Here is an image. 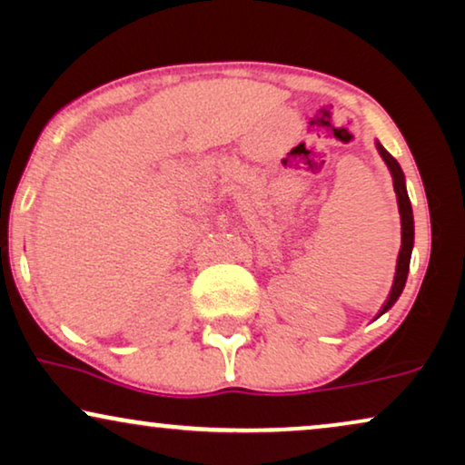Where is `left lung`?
<instances>
[{"instance_id": "1", "label": "left lung", "mask_w": 465, "mask_h": 465, "mask_svg": "<svg viewBox=\"0 0 465 465\" xmlns=\"http://www.w3.org/2000/svg\"><path fill=\"white\" fill-rule=\"evenodd\" d=\"M379 154L383 156V161L387 167L391 171L393 177V190H396L398 196V209H400V220H402V247H400L398 253V266H396V277H393V285L390 296H387V302L383 304L379 315H383L385 311H390L393 307V302L398 301L400 294H402L406 277H409V266H411V253H412V243H415V222H412V207H411V199L409 193H406V183H404V173L400 169V164L396 158H393L390 152H387L383 145L377 143Z\"/></svg>"}]
</instances>
